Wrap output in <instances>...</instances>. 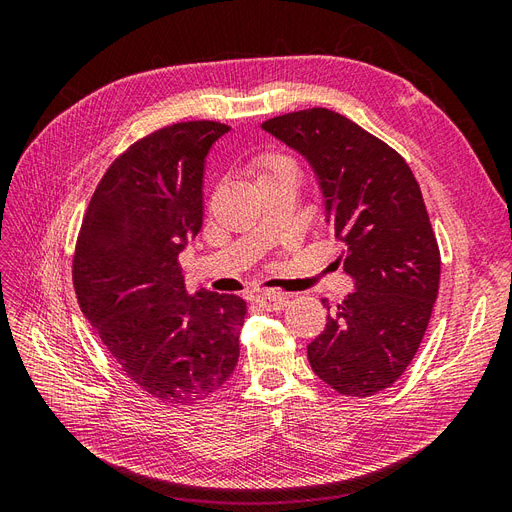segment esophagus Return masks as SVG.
<instances>
[{"mask_svg": "<svg viewBox=\"0 0 512 512\" xmlns=\"http://www.w3.org/2000/svg\"><path fill=\"white\" fill-rule=\"evenodd\" d=\"M256 303L267 309V312H280L288 305V294H280V292H265V294H258Z\"/></svg>", "mask_w": 512, "mask_h": 512, "instance_id": "1", "label": "esophagus"}]
</instances>
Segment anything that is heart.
Instances as JSON below:
<instances>
[{
    "label": "heart",
    "instance_id": "b5f03b06",
    "mask_svg": "<svg viewBox=\"0 0 512 512\" xmlns=\"http://www.w3.org/2000/svg\"><path fill=\"white\" fill-rule=\"evenodd\" d=\"M286 168H294V164L290 158L282 156V153H260V156L254 160V173L258 179L280 173V170H286Z\"/></svg>",
    "mask_w": 512,
    "mask_h": 512
}]
</instances>
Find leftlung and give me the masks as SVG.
<instances>
[{
	"instance_id": "1",
	"label": "left lung",
	"mask_w": 512,
	"mask_h": 512,
	"mask_svg": "<svg viewBox=\"0 0 512 512\" xmlns=\"http://www.w3.org/2000/svg\"><path fill=\"white\" fill-rule=\"evenodd\" d=\"M262 128L316 170L356 288L307 346L309 365L337 393L376 395L412 363L438 297L440 247L421 188L393 147L329 108L286 113Z\"/></svg>"
}]
</instances>
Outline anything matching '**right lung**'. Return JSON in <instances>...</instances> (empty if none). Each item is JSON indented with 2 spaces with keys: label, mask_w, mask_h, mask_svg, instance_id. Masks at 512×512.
<instances>
[{
  "label": "right lung",
  "mask_w": 512,
  "mask_h": 512,
  "mask_svg": "<svg viewBox=\"0 0 512 512\" xmlns=\"http://www.w3.org/2000/svg\"><path fill=\"white\" fill-rule=\"evenodd\" d=\"M230 128L181 121L143 136L108 166L72 258L81 312L119 369L149 397L192 406L239 361L245 301L185 292L179 252L203 226V170Z\"/></svg>",
  "instance_id": "1"
}]
</instances>
